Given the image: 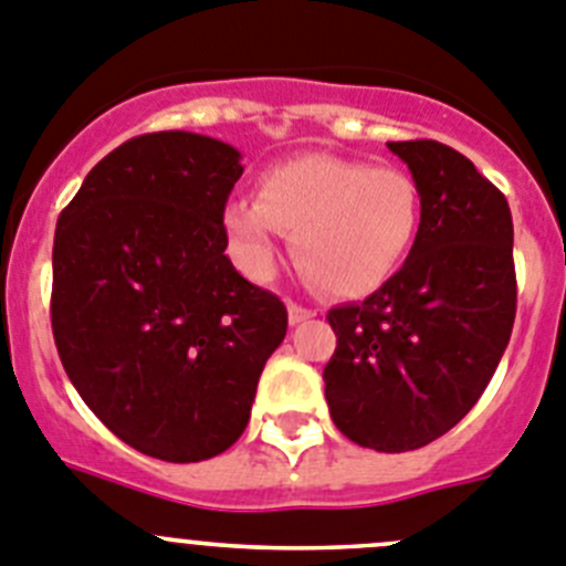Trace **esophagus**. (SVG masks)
<instances>
[{
	"instance_id": "34e87169",
	"label": "esophagus",
	"mask_w": 566,
	"mask_h": 566,
	"mask_svg": "<svg viewBox=\"0 0 566 566\" xmlns=\"http://www.w3.org/2000/svg\"><path fill=\"white\" fill-rule=\"evenodd\" d=\"M287 313H290V324H304V321L315 318V310L310 307H301V304H295V301H290L287 304Z\"/></svg>"
}]
</instances>
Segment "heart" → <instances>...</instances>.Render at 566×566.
<instances>
[{"label": "heart", "mask_w": 566, "mask_h": 566, "mask_svg": "<svg viewBox=\"0 0 566 566\" xmlns=\"http://www.w3.org/2000/svg\"><path fill=\"white\" fill-rule=\"evenodd\" d=\"M419 220L421 192L408 170L329 153L273 164L259 178V200H231L223 211L248 276H271L284 231L301 271L335 295L379 287L413 245Z\"/></svg>", "instance_id": "b5f03b06"}]
</instances>
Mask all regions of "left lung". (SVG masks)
<instances>
[{"label":"left lung","instance_id":"1","mask_svg":"<svg viewBox=\"0 0 566 566\" xmlns=\"http://www.w3.org/2000/svg\"><path fill=\"white\" fill-rule=\"evenodd\" d=\"M421 192L405 265L363 304L329 310L326 405L346 438L408 452L452 430L497 371L516 315L505 195L432 139L388 142Z\"/></svg>","mask_w":566,"mask_h":566}]
</instances>
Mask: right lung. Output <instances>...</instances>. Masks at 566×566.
I'll return each mask as SVG.
<instances>
[{"mask_svg": "<svg viewBox=\"0 0 566 566\" xmlns=\"http://www.w3.org/2000/svg\"><path fill=\"white\" fill-rule=\"evenodd\" d=\"M240 158L189 130L136 136L88 172L57 218V355L92 413L158 461L229 450L287 335L282 301L226 256Z\"/></svg>", "mask_w": 566, "mask_h": 566, "instance_id": "1", "label": "right lung"}]
</instances>
